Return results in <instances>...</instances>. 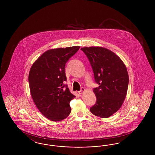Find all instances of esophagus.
Wrapping results in <instances>:
<instances>
[{
	"instance_id": "esophagus-1",
	"label": "esophagus",
	"mask_w": 155,
	"mask_h": 155,
	"mask_svg": "<svg viewBox=\"0 0 155 155\" xmlns=\"http://www.w3.org/2000/svg\"><path fill=\"white\" fill-rule=\"evenodd\" d=\"M85 89L84 88H82H82H81V90L78 92V93H79L80 94H82L84 93V92L85 91Z\"/></svg>"
}]
</instances>
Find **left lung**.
I'll use <instances>...</instances> for the list:
<instances>
[{
  "mask_svg": "<svg viewBox=\"0 0 155 155\" xmlns=\"http://www.w3.org/2000/svg\"><path fill=\"white\" fill-rule=\"evenodd\" d=\"M91 65L95 82L96 103L90 108L95 116L107 118L121 107L127 95L129 77L123 61L114 52L102 47L81 49Z\"/></svg>",
  "mask_w": 155,
  "mask_h": 155,
  "instance_id": "obj_1",
  "label": "left lung"
}]
</instances>
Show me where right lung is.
I'll return each mask as SVG.
<instances>
[{
	"mask_svg": "<svg viewBox=\"0 0 155 155\" xmlns=\"http://www.w3.org/2000/svg\"><path fill=\"white\" fill-rule=\"evenodd\" d=\"M80 48L75 46L49 50L30 69L28 82L32 99L40 112L51 121H61L71 113L70 102L75 96L64 84L65 66Z\"/></svg>",
	"mask_w": 155,
	"mask_h": 155,
	"instance_id": "obj_1",
	"label": "right lung"
}]
</instances>
